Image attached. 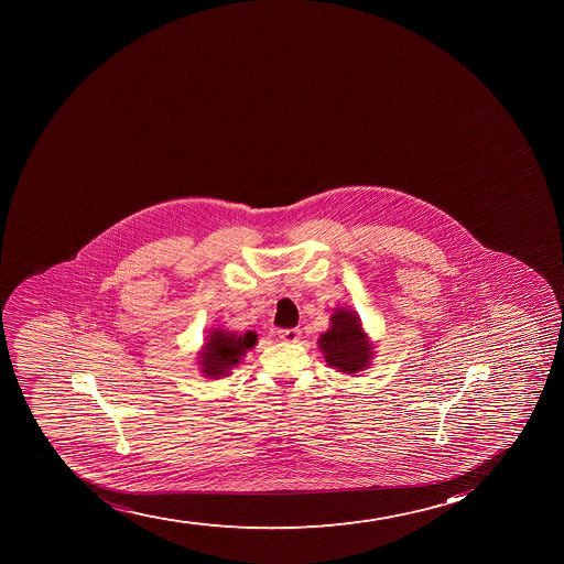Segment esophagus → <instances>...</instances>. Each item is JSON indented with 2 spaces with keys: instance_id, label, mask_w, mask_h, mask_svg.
<instances>
[{
  "instance_id": "1",
  "label": "esophagus",
  "mask_w": 564,
  "mask_h": 564,
  "mask_svg": "<svg viewBox=\"0 0 564 564\" xmlns=\"http://www.w3.org/2000/svg\"><path fill=\"white\" fill-rule=\"evenodd\" d=\"M278 336L283 341H289V344H296L300 340V336H302V330L300 329H279Z\"/></svg>"
}]
</instances>
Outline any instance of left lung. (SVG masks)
I'll list each match as a JSON object with an SVG mask.
<instances>
[{"label":"left lung","instance_id":"8db88e82","mask_svg":"<svg viewBox=\"0 0 564 564\" xmlns=\"http://www.w3.org/2000/svg\"><path fill=\"white\" fill-rule=\"evenodd\" d=\"M318 344L327 366L340 373H360L373 358V344L364 333L358 314L346 307L336 308L329 330L319 336Z\"/></svg>","mask_w":564,"mask_h":564}]
</instances>
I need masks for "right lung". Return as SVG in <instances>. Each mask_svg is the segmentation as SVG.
I'll return each mask as SVG.
<instances>
[{
  "instance_id": "obj_1",
  "label": "right lung",
  "mask_w": 564,
  "mask_h": 564,
  "mask_svg": "<svg viewBox=\"0 0 564 564\" xmlns=\"http://www.w3.org/2000/svg\"><path fill=\"white\" fill-rule=\"evenodd\" d=\"M257 344V335L248 330L237 335L231 330L215 329L206 336V344L198 351V364L207 379H220L231 375V369L240 364L246 351Z\"/></svg>"
}]
</instances>
